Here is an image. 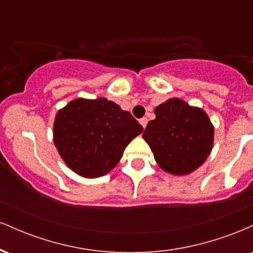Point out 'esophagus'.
<instances>
[{
    "mask_svg": "<svg viewBox=\"0 0 253 253\" xmlns=\"http://www.w3.org/2000/svg\"><path fill=\"white\" fill-rule=\"evenodd\" d=\"M139 123H140L141 126H143L145 128V127H146V125H147V118H141L140 120H139Z\"/></svg>",
    "mask_w": 253,
    "mask_h": 253,
    "instance_id": "34e87169",
    "label": "esophagus"
}]
</instances>
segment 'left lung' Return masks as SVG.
I'll return each mask as SVG.
<instances>
[{"instance_id": "obj_1", "label": "left lung", "mask_w": 253, "mask_h": 253, "mask_svg": "<svg viewBox=\"0 0 253 253\" xmlns=\"http://www.w3.org/2000/svg\"><path fill=\"white\" fill-rule=\"evenodd\" d=\"M156 119L143 134L157 164L171 175H189L211 155L214 126L207 113L181 98H169L155 109Z\"/></svg>"}]
</instances>
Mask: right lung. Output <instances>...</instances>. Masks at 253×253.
Masks as SVG:
<instances>
[{"instance_id": "obj_1", "label": "right lung", "mask_w": 253, "mask_h": 253, "mask_svg": "<svg viewBox=\"0 0 253 253\" xmlns=\"http://www.w3.org/2000/svg\"><path fill=\"white\" fill-rule=\"evenodd\" d=\"M144 128L129 112L107 98H76L58 110L53 143L64 163L77 175L96 178L120 162Z\"/></svg>"}]
</instances>
